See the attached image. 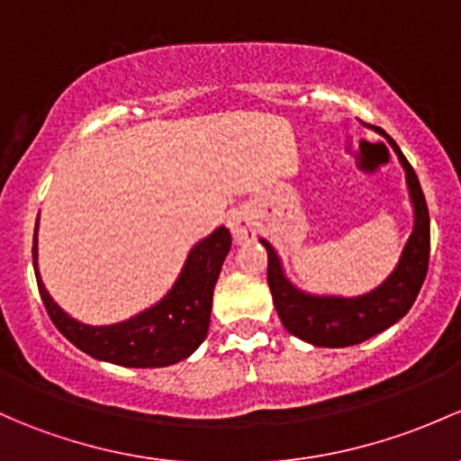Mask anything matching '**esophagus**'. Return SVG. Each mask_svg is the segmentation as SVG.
<instances>
[{
	"instance_id": "esophagus-1",
	"label": "esophagus",
	"mask_w": 461,
	"mask_h": 461,
	"mask_svg": "<svg viewBox=\"0 0 461 461\" xmlns=\"http://www.w3.org/2000/svg\"><path fill=\"white\" fill-rule=\"evenodd\" d=\"M227 227H230L231 236H234L236 243H245L256 236V222L254 216L247 210H234L227 218Z\"/></svg>"
}]
</instances>
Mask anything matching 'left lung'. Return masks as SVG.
Returning <instances> with one entry per match:
<instances>
[{
    "label": "left lung",
    "mask_w": 461,
    "mask_h": 461,
    "mask_svg": "<svg viewBox=\"0 0 461 461\" xmlns=\"http://www.w3.org/2000/svg\"><path fill=\"white\" fill-rule=\"evenodd\" d=\"M373 130L384 137L397 154L413 207V231L402 249L395 269L377 287L360 295L304 292L285 274L283 258L276 247L267 239H258L260 245L267 249V283L276 312L292 336L313 347L340 348L360 345L393 327L413 307L429 269L430 218L418 174L384 130Z\"/></svg>",
    "instance_id": "obj_1"
}]
</instances>
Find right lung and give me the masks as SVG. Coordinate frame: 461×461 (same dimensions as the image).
Here are the masks:
<instances>
[{"label": "right lung", "instance_id": "add662e5", "mask_svg": "<svg viewBox=\"0 0 461 461\" xmlns=\"http://www.w3.org/2000/svg\"><path fill=\"white\" fill-rule=\"evenodd\" d=\"M37 231L39 218L32 236V267L48 316L72 345L95 360L132 369H157L190 357L207 338L216 280L231 247V234L225 225L216 227L192 247L181 274L161 300L113 324L81 322L52 300L39 274Z\"/></svg>", "mask_w": 461, "mask_h": 461}]
</instances>
